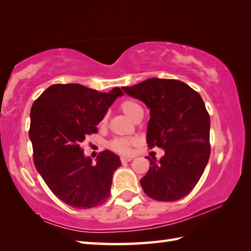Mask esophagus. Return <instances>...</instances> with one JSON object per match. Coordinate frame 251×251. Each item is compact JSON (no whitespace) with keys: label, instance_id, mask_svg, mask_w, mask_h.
Wrapping results in <instances>:
<instances>
[{"label":"esophagus","instance_id":"obj_1","mask_svg":"<svg viewBox=\"0 0 251 251\" xmlns=\"http://www.w3.org/2000/svg\"><path fill=\"white\" fill-rule=\"evenodd\" d=\"M132 161V157H121V163H127Z\"/></svg>","mask_w":251,"mask_h":251}]
</instances>
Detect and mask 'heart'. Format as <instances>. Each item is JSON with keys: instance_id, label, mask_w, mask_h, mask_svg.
Returning <instances> with one entry per match:
<instances>
[{"instance_id": "1", "label": "heart", "mask_w": 251, "mask_h": 251, "mask_svg": "<svg viewBox=\"0 0 251 251\" xmlns=\"http://www.w3.org/2000/svg\"><path fill=\"white\" fill-rule=\"evenodd\" d=\"M120 109L122 110L123 113L129 117L130 120L134 122L138 121L139 119H142L143 116V110L141 105L137 102L136 100L132 99H126L122 101L120 104ZM108 114H104L99 122V125L101 127H104L108 123ZM139 143V140L137 138H114L109 142V148L112 151H114L119 154H130L132 147L137 146Z\"/></svg>"}]
</instances>
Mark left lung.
Here are the masks:
<instances>
[{
  "instance_id": "1",
  "label": "left lung",
  "mask_w": 251,
  "mask_h": 251,
  "mask_svg": "<svg viewBox=\"0 0 251 251\" xmlns=\"http://www.w3.org/2000/svg\"><path fill=\"white\" fill-rule=\"evenodd\" d=\"M123 90L150 109L148 147L165 151L158 162L149 157L150 169L140 180L143 191L159 201L181 200L199 182L210 156V117L204 101L178 79L153 77Z\"/></svg>"
}]
</instances>
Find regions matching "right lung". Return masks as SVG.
<instances>
[{
    "label": "right lung",
    "instance_id": "add662e5",
    "mask_svg": "<svg viewBox=\"0 0 251 251\" xmlns=\"http://www.w3.org/2000/svg\"><path fill=\"white\" fill-rule=\"evenodd\" d=\"M122 95L119 87L99 93L81 84H54L32 104L29 137L34 165L52 193L69 206L87 209L110 197L119 156L105 150L93 164L79 145L98 131L101 117Z\"/></svg>",
    "mask_w": 251,
    "mask_h": 251
}]
</instances>
